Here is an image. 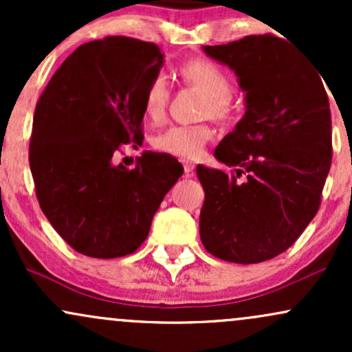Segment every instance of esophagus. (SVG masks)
<instances>
[{
    "mask_svg": "<svg viewBox=\"0 0 352 352\" xmlns=\"http://www.w3.org/2000/svg\"><path fill=\"white\" fill-rule=\"evenodd\" d=\"M193 168H195V165H193L192 162H184V170H185V173H187V175H192Z\"/></svg>",
    "mask_w": 352,
    "mask_h": 352,
    "instance_id": "esophagus-1",
    "label": "esophagus"
}]
</instances>
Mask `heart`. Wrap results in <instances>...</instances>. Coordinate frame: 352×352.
<instances>
[{"label":"heart","instance_id":"heart-1","mask_svg":"<svg viewBox=\"0 0 352 352\" xmlns=\"http://www.w3.org/2000/svg\"><path fill=\"white\" fill-rule=\"evenodd\" d=\"M179 72L182 79L197 86L207 96L208 102L205 104V112H210V116L218 119L228 116L232 82L227 72L205 59L187 60L182 64ZM168 96L170 89L167 79L162 74L152 78L144 92V112L148 120L159 122L162 119ZM212 137L213 131L207 124H177L155 137V147L160 152L179 159H197Z\"/></svg>","mask_w":352,"mask_h":352}]
</instances>
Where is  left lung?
<instances>
[{"label": "left lung", "mask_w": 352, "mask_h": 352, "mask_svg": "<svg viewBox=\"0 0 352 352\" xmlns=\"http://www.w3.org/2000/svg\"><path fill=\"white\" fill-rule=\"evenodd\" d=\"M201 50L235 72L245 92L243 117L213 153L236 175L197 165L205 190L201 243L232 263L272 260L298 240L321 204L333 155L322 74L272 34Z\"/></svg>", "instance_id": "left-lung-1"}]
</instances>
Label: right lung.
<instances>
[{
  "mask_svg": "<svg viewBox=\"0 0 352 352\" xmlns=\"http://www.w3.org/2000/svg\"><path fill=\"white\" fill-rule=\"evenodd\" d=\"M164 66L159 46L109 36L79 46L36 104L30 167L39 207L76 252L134 253L184 173L168 153L144 152L129 170L120 145H142L144 92Z\"/></svg>",
  "mask_w": 352,
  "mask_h": 352,
  "instance_id": "1",
  "label": "right lung"
}]
</instances>
